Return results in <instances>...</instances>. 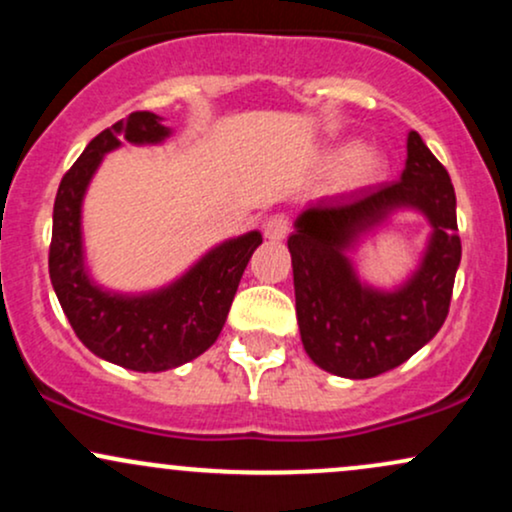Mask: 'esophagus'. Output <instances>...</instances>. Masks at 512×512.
<instances>
[{
	"label": "esophagus",
	"instance_id": "34e87169",
	"mask_svg": "<svg viewBox=\"0 0 512 512\" xmlns=\"http://www.w3.org/2000/svg\"><path fill=\"white\" fill-rule=\"evenodd\" d=\"M262 231H264V238L272 240V243H279V240H284L286 233H289V219H286L284 214H276L272 219L264 221Z\"/></svg>",
	"mask_w": 512,
	"mask_h": 512
}]
</instances>
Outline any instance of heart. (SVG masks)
<instances>
[{"label":"heart","instance_id":"obj_1","mask_svg":"<svg viewBox=\"0 0 512 512\" xmlns=\"http://www.w3.org/2000/svg\"><path fill=\"white\" fill-rule=\"evenodd\" d=\"M322 166L334 170L332 185L337 192L366 190L385 175V158L373 146H334L322 156Z\"/></svg>","mask_w":512,"mask_h":512}]
</instances>
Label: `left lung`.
Wrapping results in <instances>:
<instances>
[{
    "instance_id": "1",
    "label": "left lung",
    "mask_w": 512,
    "mask_h": 512,
    "mask_svg": "<svg viewBox=\"0 0 512 512\" xmlns=\"http://www.w3.org/2000/svg\"><path fill=\"white\" fill-rule=\"evenodd\" d=\"M399 208L424 213L432 236L415 274L383 292L357 279L345 252ZM293 226L298 330L315 366L351 380L375 378L436 337L448 317L462 245L455 187L419 134L409 132L407 163L397 182L308 204Z\"/></svg>"
}]
</instances>
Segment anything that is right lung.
<instances>
[{
    "mask_svg": "<svg viewBox=\"0 0 512 512\" xmlns=\"http://www.w3.org/2000/svg\"><path fill=\"white\" fill-rule=\"evenodd\" d=\"M170 137L163 117L149 110L103 129L64 173L52 211L50 281L64 315L98 358L137 373H158L192 361L216 342L240 276L262 243L260 231L223 240L173 284L149 293H117L98 286L86 269L81 204L103 156L122 142L161 144Z\"/></svg>",
    "mask_w": 512,
    "mask_h": 512,
    "instance_id": "right-lung-1",
    "label": "right lung"
}]
</instances>
